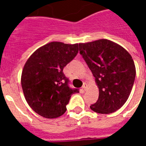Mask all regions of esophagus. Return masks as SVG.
Instances as JSON below:
<instances>
[{"mask_svg": "<svg viewBox=\"0 0 146 146\" xmlns=\"http://www.w3.org/2000/svg\"><path fill=\"white\" fill-rule=\"evenodd\" d=\"M82 88L83 90H86V83H84V84H83V86H82Z\"/></svg>", "mask_w": 146, "mask_h": 146, "instance_id": "obj_1", "label": "esophagus"}]
</instances>
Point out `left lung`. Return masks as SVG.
Returning <instances> with one entry per match:
<instances>
[{"label": "left lung", "instance_id": "1", "mask_svg": "<svg viewBox=\"0 0 146 146\" xmlns=\"http://www.w3.org/2000/svg\"><path fill=\"white\" fill-rule=\"evenodd\" d=\"M79 46L99 89L98 99L90 108L98 113L117 111L128 99L136 77L131 55L120 44L108 39L80 43Z\"/></svg>", "mask_w": 146, "mask_h": 146}]
</instances>
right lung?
Instances as JSON below:
<instances>
[{
    "mask_svg": "<svg viewBox=\"0 0 146 146\" xmlns=\"http://www.w3.org/2000/svg\"><path fill=\"white\" fill-rule=\"evenodd\" d=\"M78 51V44L52 42L29 57L22 72L21 85L26 102L35 113L51 119L66 112L71 96L79 89L69 87L63 70Z\"/></svg>",
    "mask_w": 146,
    "mask_h": 146,
    "instance_id": "1",
    "label": "right lung"
}]
</instances>
